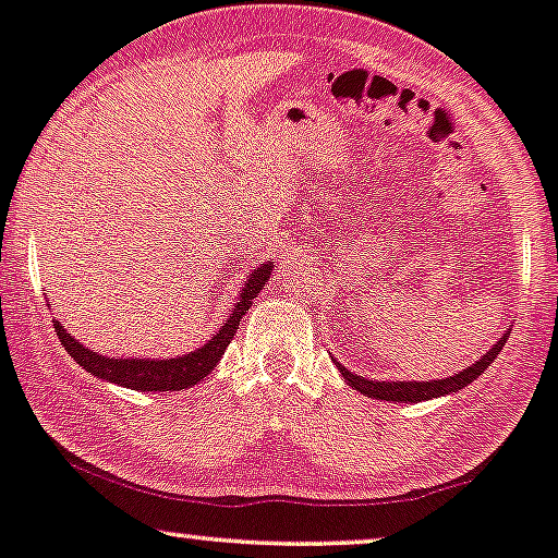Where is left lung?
<instances>
[{
	"mask_svg": "<svg viewBox=\"0 0 558 558\" xmlns=\"http://www.w3.org/2000/svg\"><path fill=\"white\" fill-rule=\"evenodd\" d=\"M508 333L505 331L500 341L493 344V349H487L485 354L480 356L474 365H470L462 373H454L451 377H441V380H428V383H405V380H369V377H362V375H354L349 373L344 365H339L337 360V367L339 373L344 375V380L352 385L354 390H360L362 396L373 398V400H392V403H421V400H430V398H441V396H451V392L466 388V385L477 380V377L485 373V369L493 365V360L497 354L502 352L505 341H508Z\"/></svg>",
	"mask_w": 558,
	"mask_h": 558,
	"instance_id": "obj_1",
	"label": "left lung"
}]
</instances>
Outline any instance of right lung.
Wrapping results in <instances>:
<instances>
[{"label": "right lung", "instance_id": "obj_1", "mask_svg": "<svg viewBox=\"0 0 558 558\" xmlns=\"http://www.w3.org/2000/svg\"><path fill=\"white\" fill-rule=\"evenodd\" d=\"M272 272V263L259 265L257 270L250 272V278L244 280V288L240 293V301L234 303L232 314H229L227 324L214 333V337L206 341L204 347H198L196 352L170 356V360H140V356H130V360H114V356H104L94 349L81 344L78 339H73L69 331L63 329L61 322H53V329L61 339L73 360L78 362L86 373L94 377H101V380L124 385V388L140 390V392H166V390H183L191 388V385L202 383L206 375L217 367V362L225 354L229 341L240 329V318L247 314L252 301L257 299L259 291H263L267 278Z\"/></svg>", "mask_w": 558, "mask_h": 558}]
</instances>
